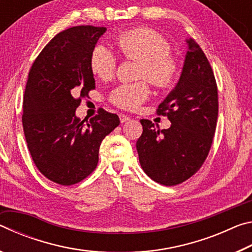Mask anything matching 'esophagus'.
<instances>
[{"instance_id": "1", "label": "esophagus", "mask_w": 252, "mask_h": 252, "mask_svg": "<svg viewBox=\"0 0 252 252\" xmlns=\"http://www.w3.org/2000/svg\"><path fill=\"white\" fill-rule=\"evenodd\" d=\"M119 118H120L121 123H125V122H127L130 120V117H127V116H126V114H122V113L119 116Z\"/></svg>"}]
</instances>
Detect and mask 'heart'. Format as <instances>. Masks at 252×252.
I'll return each instance as SVG.
<instances>
[{"label":"heart","mask_w":252,"mask_h":252,"mask_svg":"<svg viewBox=\"0 0 252 252\" xmlns=\"http://www.w3.org/2000/svg\"><path fill=\"white\" fill-rule=\"evenodd\" d=\"M116 45L123 57L140 61L139 78L147 79L158 89H168L176 81L178 64L172 57L169 42L150 29H134L123 32L117 37ZM117 59L103 45L93 49L90 58L92 73L101 80L113 76ZM150 90L146 82L121 84L112 90L110 101L125 110H135L146 101Z\"/></svg>","instance_id":"b5f03b06"}]
</instances>
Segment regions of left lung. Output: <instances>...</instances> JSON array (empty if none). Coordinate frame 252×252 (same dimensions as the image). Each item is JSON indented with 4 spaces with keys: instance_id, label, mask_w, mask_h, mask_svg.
Returning a JSON list of instances; mask_svg holds the SVG:
<instances>
[{
    "instance_id": "1",
    "label": "left lung",
    "mask_w": 252,
    "mask_h": 252,
    "mask_svg": "<svg viewBox=\"0 0 252 252\" xmlns=\"http://www.w3.org/2000/svg\"><path fill=\"white\" fill-rule=\"evenodd\" d=\"M186 41L180 79L158 108L171 126L160 130L142 119L143 132L136 141L143 171L163 186L179 185L201 168L218 118V89L210 63L194 40Z\"/></svg>"
}]
</instances>
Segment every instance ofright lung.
Segmentation results:
<instances>
[{"label":"right lung","instance_id":"right-lung-1","mask_svg":"<svg viewBox=\"0 0 252 252\" xmlns=\"http://www.w3.org/2000/svg\"><path fill=\"white\" fill-rule=\"evenodd\" d=\"M105 31L81 25L59 33L29 72L22 116L28 148L40 172L61 186L92 173L102 140L120 125L117 114L103 109L90 121L75 114L81 99L95 88L90 58Z\"/></svg>","mask_w":252,"mask_h":252}]
</instances>
